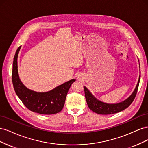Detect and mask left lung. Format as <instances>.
Returning a JSON list of instances; mask_svg holds the SVG:
<instances>
[{
    "mask_svg": "<svg viewBox=\"0 0 148 148\" xmlns=\"http://www.w3.org/2000/svg\"><path fill=\"white\" fill-rule=\"evenodd\" d=\"M140 77H139L136 86L132 95L127 99L124 100L122 102L116 103V104H108V103H105L98 100L96 97L93 96L92 94L89 91V89L86 86H84L85 98H86L89 108L93 111L94 112L101 115H108L118 113L119 112L127 109L135 99L138 89L139 83H140Z\"/></svg>",
    "mask_w": 148,
    "mask_h": 148,
    "instance_id": "obj_1",
    "label": "left lung"
}]
</instances>
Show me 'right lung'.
Listing matches in <instances>:
<instances>
[{"mask_svg": "<svg viewBox=\"0 0 148 148\" xmlns=\"http://www.w3.org/2000/svg\"><path fill=\"white\" fill-rule=\"evenodd\" d=\"M20 49L21 46L16 51L12 69V82L16 95L33 112L44 115L59 113L63 109L67 93L76 79H71L47 92H36L27 88L21 82L18 71L17 59Z\"/></svg>", "mask_w": 148, "mask_h": 148, "instance_id": "1", "label": "right lung"}]
</instances>
